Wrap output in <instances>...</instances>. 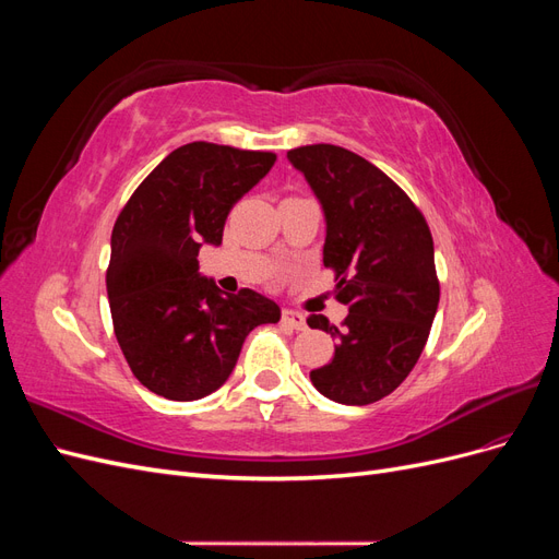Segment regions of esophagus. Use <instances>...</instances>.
<instances>
[{
  "label": "esophagus",
  "instance_id": "1",
  "mask_svg": "<svg viewBox=\"0 0 559 559\" xmlns=\"http://www.w3.org/2000/svg\"><path fill=\"white\" fill-rule=\"evenodd\" d=\"M282 324L289 326V329H296V331H302L308 324H306V317H302L300 312H294V310H284L282 312Z\"/></svg>",
  "mask_w": 559,
  "mask_h": 559
}]
</instances>
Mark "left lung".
I'll return each instance as SVG.
<instances>
[{
	"instance_id": "1",
	"label": "left lung",
	"mask_w": 559,
	"mask_h": 559,
	"mask_svg": "<svg viewBox=\"0 0 559 559\" xmlns=\"http://www.w3.org/2000/svg\"><path fill=\"white\" fill-rule=\"evenodd\" d=\"M326 216L324 265L349 308L343 329L310 314V329L337 337L333 359L310 373L319 394L345 405L389 396L415 368L438 310L427 218L380 167L335 144L292 148Z\"/></svg>"
}]
</instances>
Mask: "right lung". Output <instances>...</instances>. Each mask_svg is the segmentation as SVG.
Returning <instances> with one entry per match:
<instances>
[{
    "instance_id": "right-lung-1",
    "label": "right lung",
    "mask_w": 559,
    "mask_h": 559,
    "mask_svg": "<svg viewBox=\"0 0 559 559\" xmlns=\"http://www.w3.org/2000/svg\"><path fill=\"white\" fill-rule=\"evenodd\" d=\"M273 151L212 142L175 148L154 167L111 230L107 294L116 341L148 392L195 401L216 392L245 337L277 324V302L251 292L222 296L198 275L202 242L222 245L228 212L275 165Z\"/></svg>"
}]
</instances>
